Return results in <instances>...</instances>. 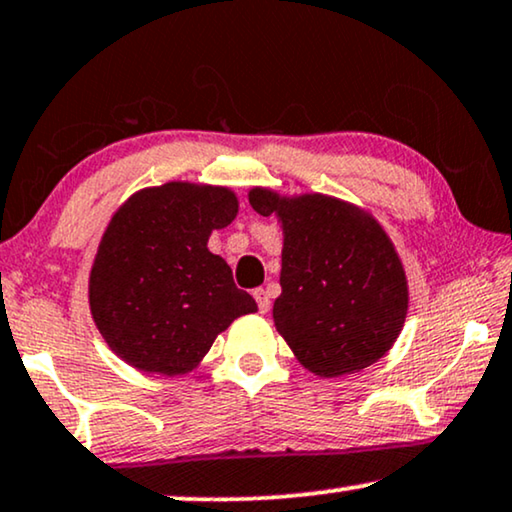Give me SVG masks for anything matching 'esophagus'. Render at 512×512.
I'll use <instances>...</instances> for the list:
<instances>
[{"label":"esophagus","mask_w":512,"mask_h":512,"mask_svg":"<svg viewBox=\"0 0 512 512\" xmlns=\"http://www.w3.org/2000/svg\"><path fill=\"white\" fill-rule=\"evenodd\" d=\"M252 295H255V299H257V306H260V311H262V313H267V311L271 309V297H269V290L257 288L255 292H252Z\"/></svg>","instance_id":"esophagus-1"}]
</instances>
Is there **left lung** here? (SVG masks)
I'll return each mask as SVG.
<instances>
[{
  "instance_id": "left-lung-1",
  "label": "left lung",
  "mask_w": 512,
  "mask_h": 512,
  "mask_svg": "<svg viewBox=\"0 0 512 512\" xmlns=\"http://www.w3.org/2000/svg\"><path fill=\"white\" fill-rule=\"evenodd\" d=\"M257 213L283 224L274 323L318 377L365 370L391 349L407 316V278L391 238L367 210L325 194L250 189Z\"/></svg>"
}]
</instances>
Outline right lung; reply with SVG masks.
Here are the masks:
<instances>
[{"label":"right lung","instance_id":"1","mask_svg":"<svg viewBox=\"0 0 512 512\" xmlns=\"http://www.w3.org/2000/svg\"><path fill=\"white\" fill-rule=\"evenodd\" d=\"M238 213L229 187L166 182L133 194L109 220L88 304L109 349L149 374L192 372L215 337L257 304L208 238Z\"/></svg>","mask_w":512,"mask_h":512}]
</instances>
